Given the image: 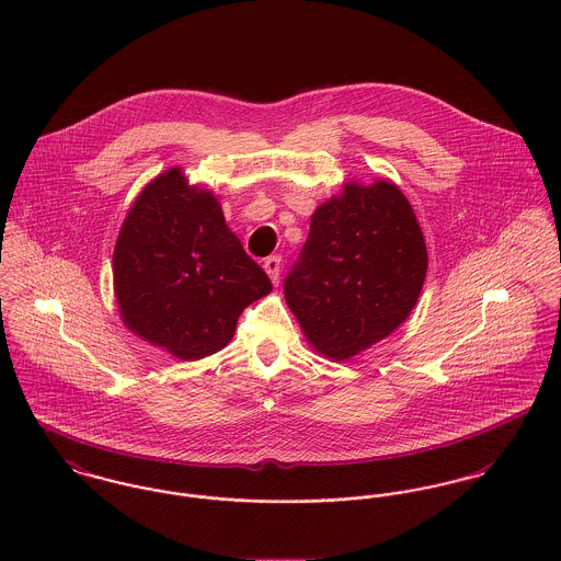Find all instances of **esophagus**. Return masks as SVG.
I'll list each match as a JSON object with an SVG mask.
<instances>
[{
  "instance_id": "obj_1",
  "label": "esophagus",
  "mask_w": 561,
  "mask_h": 561,
  "mask_svg": "<svg viewBox=\"0 0 561 561\" xmlns=\"http://www.w3.org/2000/svg\"><path fill=\"white\" fill-rule=\"evenodd\" d=\"M280 265H283L280 254H272V256H267V259H265V263H263V267H265V272H267V276L272 278V283H274V285H278V278H280Z\"/></svg>"
}]
</instances>
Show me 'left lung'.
Returning a JSON list of instances; mask_svg holds the SVG:
<instances>
[{"label":"left lung","mask_w":561,"mask_h":561,"mask_svg":"<svg viewBox=\"0 0 561 561\" xmlns=\"http://www.w3.org/2000/svg\"><path fill=\"white\" fill-rule=\"evenodd\" d=\"M427 272V250L400 187L347 183L323 203L283 291L313 347L345 360L408 318Z\"/></svg>","instance_id":"obj_1"}]
</instances>
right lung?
Segmentation results:
<instances>
[{
  "instance_id": "1",
  "label": "right lung",
  "mask_w": 561,
  "mask_h": 561,
  "mask_svg": "<svg viewBox=\"0 0 561 561\" xmlns=\"http://www.w3.org/2000/svg\"><path fill=\"white\" fill-rule=\"evenodd\" d=\"M123 321L183 360L222 350L241 311L272 291L229 231L218 201L163 172L134 203L114 248Z\"/></svg>"
}]
</instances>
